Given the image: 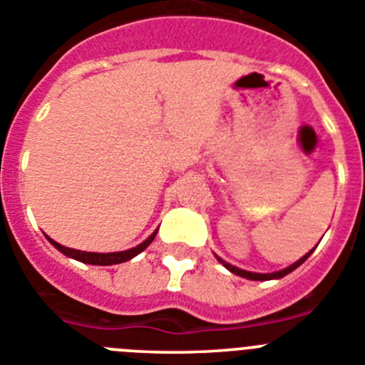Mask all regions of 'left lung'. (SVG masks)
<instances>
[{
	"label": "left lung",
	"instance_id": "1",
	"mask_svg": "<svg viewBox=\"0 0 365 365\" xmlns=\"http://www.w3.org/2000/svg\"><path fill=\"white\" fill-rule=\"evenodd\" d=\"M311 252H313V251H309V252H307V255H305V256H302L300 260H298V262H294V264H293V265H289V267H285L284 271L271 272V274H260V272H249V271H244V269H238V267H235V265L227 264V262H223L222 258H218V260H220V264H223V265H225V267H227L229 271H231V272H235V274H238V277L249 278V280H272V278H282V277H285V274H289V272H291V271H294V269H297L298 265H302V264H304L305 260H307V258H309V256H311Z\"/></svg>",
	"mask_w": 365,
	"mask_h": 365
}]
</instances>
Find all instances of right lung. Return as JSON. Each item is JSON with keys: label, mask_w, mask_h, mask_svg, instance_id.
Instances as JSON below:
<instances>
[{"label": "right lung", "mask_w": 365, "mask_h": 365, "mask_svg": "<svg viewBox=\"0 0 365 365\" xmlns=\"http://www.w3.org/2000/svg\"><path fill=\"white\" fill-rule=\"evenodd\" d=\"M156 232L154 231L153 235L149 236V238L143 242V244L136 245V247L129 249V251H121V252H85V251H76V249H68V247H63V245H60L58 242H54L52 238H48V242H51L52 245H54L58 251H61L63 255L71 256V258H74V260H80L83 262V264H91V265H114V264H121V262H127L130 260V258H134L136 255H140V252L143 251V249H147L150 245V242L154 240V236H156Z\"/></svg>", "instance_id": "add662e5"}]
</instances>
